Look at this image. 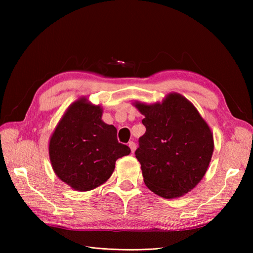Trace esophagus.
<instances>
[{
    "mask_svg": "<svg viewBox=\"0 0 253 253\" xmlns=\"http://www.w3.org/2000/svg\"><path fill=\"white\" fill-rule=\"evenodd\" d=\"M128 147H129V149H131L132 153H134L135 150H136V143L134 141H129L128 142Z\"/></svg>",
    "mask_w": 253,
    "mask_h": 253,
    "instance_id": "1",
    "label": "esophagus"
}]
</instances>
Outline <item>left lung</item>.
I'll return each mask as SVG.
<instances>
[{
  "mask_svg": "<svg viewBox=\"0 0 253 253\" xmlns=\"http://www.w3.org/2000/svg\"><path fill=\"white\" fill-rule=\"evenodd\" d=\"M135 105L145 116V133L135 151L144 183L165 198L188 193L209 167L214 148L210 127L179 94H169L163 103Z\"/></svg>",
  "mask_w": 253,
  "mask_h": 253,
  "instance_id": "8db88e82",
  "label": "left lung"
}]
</instances>
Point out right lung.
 I'll use <instances>...</instances> for the list:
<instances>
[{"label":"right lung","instance_id":"1","mask_svg":"<svg viewBox=\"0 0 253 253\" xmlns=\"http://www.w3.org/2000/svg\"><path fill=\"white\" fill-rule=\"evenodd\" d=\"M102 110L85 98L73 103L53 132L49 158L58 177L77 191H89L108 180L118 158L129 148L117 140V129L101 120Z\"/></svg>","mask_w":253,"mask_h":253}]
</instances>
